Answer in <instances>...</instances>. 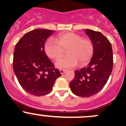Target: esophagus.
<instances>
[{"label":"esophagus","mask_w":126,"mask_h":126,"mask_svg":"<svg viewBox=\"0 0 126 126\" xmlns=\"http://www.w3.org/2000/svg\"><path fill=\"white\" fill-rule=\"evenodd\" d=\"M60 73L62 74V75H63V74L66 72V70H63V69H61V70H60Z\"/></svg>","instance_id":"obj_1"}]
</instances>
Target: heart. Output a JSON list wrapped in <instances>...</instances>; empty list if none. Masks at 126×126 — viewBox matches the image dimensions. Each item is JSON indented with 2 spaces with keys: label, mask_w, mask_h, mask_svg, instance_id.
<instances>
[{
  "label": "heart",
  "mask_w": 126,
  "mask_h": 126,
  "mask_svg": "<svg viewBox=\"0 0 126 126\" xmlns=\"http://www.w3.org/2000/svg\"><path fill=\"white\" fill-rule=\"evenodd\" d=\"M56 41L49 39L46 42L44 50L46 55L53 60H58L66 50V56L58 60L55 66L58 68H71L78 62L80 66H84L91 60L94 53V46L91 41L82 38L75 33H61Z\"/></svg>",
  "instance_id": "b5f03b06"
}]
</instances>
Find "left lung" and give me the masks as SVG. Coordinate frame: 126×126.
<instances>
[{"instance_id":"8db88e82","label":"left lung","mask_w":126,"mask_h":126,"mask_svg":"<svg viewBox=\"0 0 126 126\" xmlns=\"http://www.w3.org/2000/svg\"><path fill=\"white\" fill-rule=\"evenodd\" d=\"M85 33L93 44V55L87 66L75 71L70 84L71 91L83 97L93 96L104 88L113 67L112 46L108 38L99 32L86 29Z\"/></svg>"}]
</instances>
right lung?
I'll return each mask as SVG.
<instances>
[{
    "instance_id": "1",
    "label": "right lung",
    "mask_w": 126,
    "mask_h": 126,
    "mask_svg": "<svg viewBox=\"0 0 126 126\" xmlns=\"http://www.w3.org/2000/svg\"><path fill=\"white\" fill-rule=\"evenodd\" d=\"M53 30L38 29L25 34L15 47L13 68L18 83L28 93L48 94L61 73L46 55L44 46Z\"/></svg>"
}]
</instances>
